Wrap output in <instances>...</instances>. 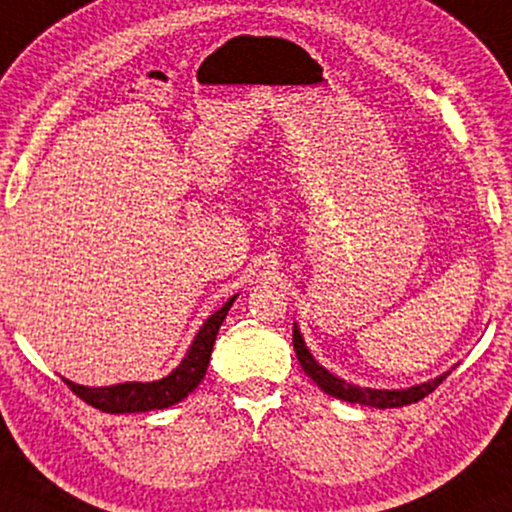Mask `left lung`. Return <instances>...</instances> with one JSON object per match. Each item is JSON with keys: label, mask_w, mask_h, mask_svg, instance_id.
Listing matches in <instances>:
<instances>
[{"label": "left lung", "mask_w": 512, "mask_h": 512, "mask_svg": "<svg viewBox=\"0 0 512 512\" xmlns=\"http://www.w3.org/2000/svg\"><path fill=\"white\" fill-rule=\"evenodd\" d=\"M293 347L302 371L307 373L323 392L331 394V397H338L342 401H349V404L375 406V409H397V406H406V404H413V401H420L423 397H428L432 390H437V385L442 383L446 375H449V371H446L435 380L406 387V390H373V387H359V385L347 383V380H342L331 371H326V368L312 357V352H309L307 345H304L297 323L293 326Z\"/></svg>", "instance_id": "1"}]
</instances>
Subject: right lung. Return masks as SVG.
<instances>
[{
    "instance_id": "add662e5",
    "label": "right lung",
    "mask_w": 512,
    "mask_h": 512,
    "mask_svg": "<svg viewBox=\"0 0 512 512\" xmlns=\"http://www.w3.org/2000/svg\"><path fill=\"white\" fill-rule=\"evenodd\" d=\"M234 300L236 295L229 302H224L215 314L208 316V321L200 326L181 364L165 378L153 380V383H120L111 387H84L68 378H63V383L82 401H87V404H92L94 409L103 413H144L153 409H167V406L189 397L200 385V380L205 378L219 326L229 314Z\"/></svg>"
}]
</instances>
